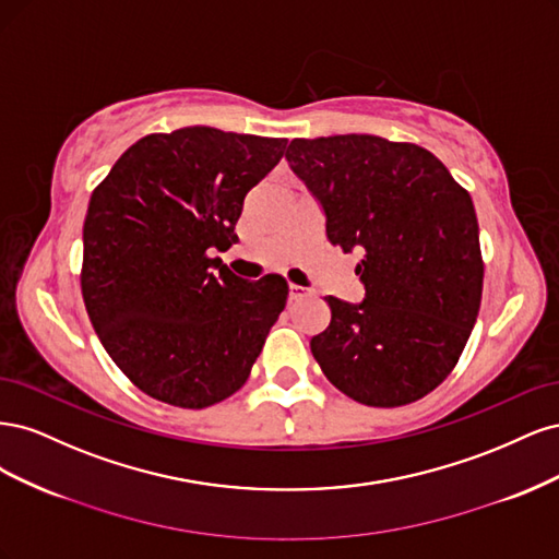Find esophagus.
<instances>
[{
    "instance_id": "obj_1",
    "label": "esophagus",
    "mask_w": 559,
    "mask_h": 559,
    "mask_svg": "<svg viewBox=\"0 0 559 559\" xmlns=\"http://www.w3.org/2000/svg\"><path fill=\"white\" fill-rule=\"evenodd\" d=\"M308 294H310V292L306 289V286H298V284H294V282L289 284V298H292V300H298V298L308 296Z\"/></svg>"
}]
</instances>
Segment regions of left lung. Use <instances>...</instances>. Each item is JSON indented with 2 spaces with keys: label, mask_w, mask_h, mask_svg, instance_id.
<instances>
[{
  "label": "left lung",
  "mask_w": 559,
  "mask_h": 559,
  "mask_svg": "<svg viewBox=\"0 0 559 559\" xmlns=\"http://www.w3.org/2000/svg\"><path fill=\"white\" fill-rule=\"evenodd\" d=\"M294 175L326 216V238L359 251L364 300H324L331 324L310 341L324 376L376 408L441 384L480 310L483 259L471 195L431 151L376 134L294 140Z\"/></svg>",
  "instance_id": "1"
}]
</instances>
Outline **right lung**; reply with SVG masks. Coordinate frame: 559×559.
<instances>
[{"instance_id":"right-lung-1","label":"right lung","mask_w":559,"mask_h":559,"mask_svg":"<svg viewBox=\"0 0 559 559\" xmlns=\"http://www.w3.org/2000/svg\"><path fill=\"white\" fill-rule=\"evenodd\" d=\"M284 148L286 140L207 126L146 134L93 191L83 302L144 394L207 408L247 382L289 286L280 275L242 280L212 253L238 242L245 198Z\"/></svg>"}]
</instances>
